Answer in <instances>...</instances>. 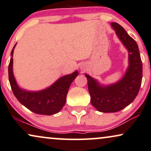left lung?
<instances>
[{
  "label": "left lung",
  "instance_id": "obj_1",
  "mask_svg": "<svg viewBox=\"0 0 151 151\" xmlns=\"http://www.w3.org/2000/svg\"><path fill=\"white\" fill-rule=\"evenodd\" d=\"M111 25L129 52V67L125 75L119 81L105 86L85 74L91 104L104 113L117 112L132 102L138 95L142 80V62L138 45L121 25L115 22Z\"/></svg>",
  "mask_w": 151,
  "mask_h": 151
}]
</instances>
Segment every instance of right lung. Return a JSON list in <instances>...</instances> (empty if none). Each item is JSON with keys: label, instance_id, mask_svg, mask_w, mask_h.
Returning a JSON list of instances; mask_svg holds the SVG:
<instances>
[{"label": "right lung", "instance_id": "right-lung-1", "mask_svg": "<svg viewBox=\"0 0 151 151\" xmlns=\"http://www.w3.org/2000/svg\"><path fill=\"white\" fill-rule=\"evenodd\" d=\"M15 45L11 51L8 75L11 88L14 96L21 104L37 114L52 115L61 110L66 102L68 89L72 82L77 77L78 72L60 77L53 84L40 91L33 92L20 88L13 74V52Z\"/></svg>", "mask_w": 151, "mask_h": 151}]
</instances>
